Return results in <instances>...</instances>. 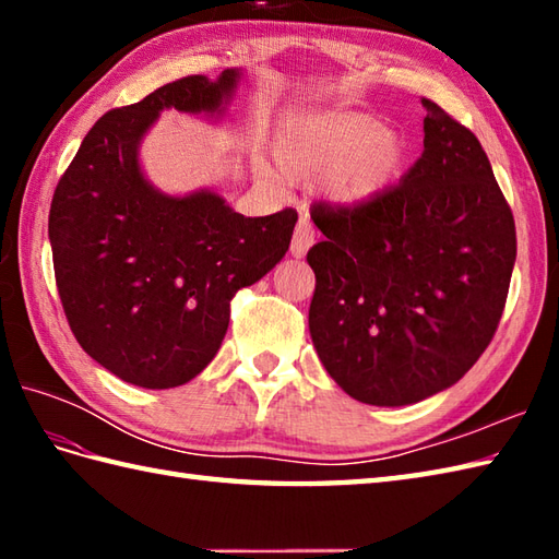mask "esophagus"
<instances>
[{
	"instance_id": "34e87169",
	"label": "esophagus",
	"mask_w": 559,
	"mask_h": 559,
	"mask_svg": "<svg viewBox=\"0 0 559 559\" xmlns=\"http://www.w3.org/2000/svg\"><path fill=\"white\" fill-rule=\"evenodd\" d=\"M314 245V228L312 223L307 218H300L298 228H295L293 233V242H290V254L295 259H300L307 254V249H310Z\"/></svg>"
}]
</instances>
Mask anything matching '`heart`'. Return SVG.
I'll list each match as a JSON object with an SVG mask.
<instances>
[{
	"instance_id": "heart-1",
	"label": "heart",
	"mask_w": 559,
	"mask_h": 559,
	"mask_svg": "<svg viewBox=\"0 0 559 559\" xmlns=\"http://www.w3.org/2000/svg\"><path fill=\"white\" fill-rule=\"evenodd\" d=\"M273 158L290 180H324L341 206L382 197L403 168V141L365 112H319L286 120L273 134ZM264 185L278 187L266 163L254 165Z\"/></svg>"
}]
</instances>
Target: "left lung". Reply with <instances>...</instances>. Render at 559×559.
Instances as JSON below:
<instances>
[{"label": "left lung", "instance_id": "left-lung-1", "mask_svg": "<svg viewBox=\"0 0 559 559\" xmlns=\"http://www.w3.org/2000/svg\"><path fill=\"white\" fill-rule=\"evenodd\" d=\"M423 156L382 197L317 204L324 233L310 336L331 379L370 406H408L466 374L500 324L516 261L512 209L476 134L423 98Z\"/></svg>", "mask_w": 559, "mask_h": 559}]
</instances>
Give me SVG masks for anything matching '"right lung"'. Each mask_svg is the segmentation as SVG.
<instances>
[{"instance_id": "right-lung-1", "label": "right lung", "mask_w": 559, "mask_h": 559, "mask_svg": "<svg viewBox=\"0 0 559 559\" xmlns=\"http://www.w3.org/2000/svg\"><path fill=\"white\" fill-rule=\"evenodd\" d=\"M242 69L185 76L110 110L59 180L47 235L79 346L122 382L187 384L216 358L230 300L286 257L298 213L245 218L204 187L165 194L139 163L163 110L221 117Z\"/></svg>"}]
</instances>
